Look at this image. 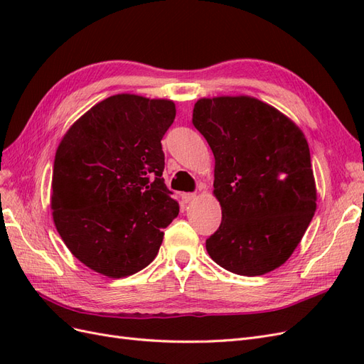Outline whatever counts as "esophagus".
<instances>
[{
    "instance_id": "esophagus-1",
    "label": "esophagus",
    "mask_w": 364,
    "mask_h": 364,
    "mask_svg": "<svg viewBox=\"0 0 364 364\" xmlns=\"http://www.w3.org/2000/svg\"><path fill=\"white\" fill-rule=\"evenodd\" d=\"M196 194H193V193H182L181 194V199H182V202L183 203H190V202H193L194 199H196Z\"/></svg>"
}]
</instances>
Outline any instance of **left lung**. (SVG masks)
I'll list each match as a JSON object with an SVG mask.
<instances>
[{
	"label": "left lung",
	"mask_w": 364,
	"mask_h": 364,
	"mask_svg": "<svg viewBox=\"0 0 364 364\" xmlns=\"http://www.w3.org/2000/svg\"><path fill=\"white\" fill-rule=\"evenodd\" d=\"M193 124L211 147L222 223L206 240L220 267L243 277L287 261L316 211L311 156L302 130L258 98H200Z\"/></svg>",
	"instance_id": "left-lung-1"
}]
</instances>
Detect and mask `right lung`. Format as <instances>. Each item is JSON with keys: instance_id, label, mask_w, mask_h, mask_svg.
I'll use <instances>...</instances> for the list:
<instances>
[{"instance_id": "obj_1", "label": "right lung", "mask_w": 364, "mask_h": 364, "mask_svg": "<svg viewBox=\"0 0 364 364\" xmlns=\"http://www.w3.org/2000/svg\"><path fill=\"white\" fill-rule=\"evenodd\" d=\"M174 117L171 100L117 94L62 138L51 181L53 220L91 270L124 278L158 255L162 229L179 214L162 179L161 139Z\"/></svg>"}]
</instances>
